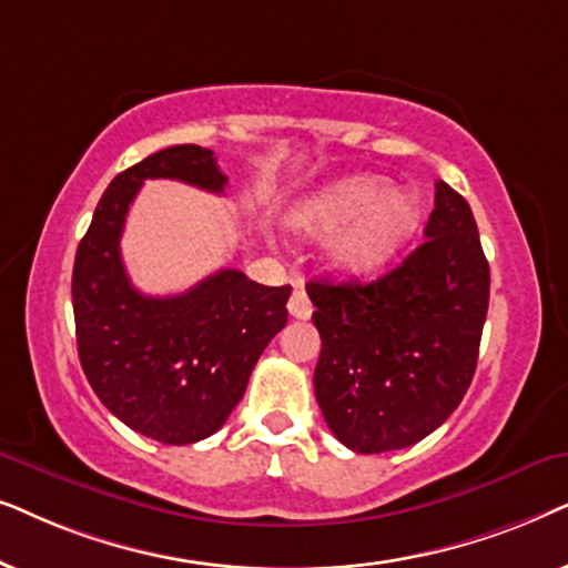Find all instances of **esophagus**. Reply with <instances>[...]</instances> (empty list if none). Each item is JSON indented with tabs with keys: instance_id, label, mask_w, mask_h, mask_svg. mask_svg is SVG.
<instances>
[{
	"instance_id": "esophagus-1",
	"label": "esophagus",
	"mask_w": 568,
	"mask_h": 568,
	"mask_svg": "<svg viewBox=\"0 0 568 568\" xmlns=\"http://www.w3.org/2000/svg\"><path fill=\"white\" fill-rule=\"evenodd\" d=\"M288 312H291V316H296V320H308L314 312L312 301H308L306 291L301 288V285H296V291H293V296L288 301Z\"/></svg>"
}]
</instances>
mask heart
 I'll return each instance as SVG.
<instances>
[{
  "label": "heart",
  "instance_id": "b5f03b06",
  "mask_svg": "<svg viewBox=\"0 0 568 568\" xmlns=\"http://www.w3.org/2000/svg\"><path fill=\"white\" fill-rule=\"evenodd\" d=\"M420 217L418 196L387 189L376 176H351L337 181L293 215V225L304 233H332L327 256L337 270L363 275L382 267L410 239Z\"/></svg>",
  "mask_w": 568,
  "mask_h": 568
}]
</instances>
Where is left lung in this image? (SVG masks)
<instances>
[{
	"label": "left lung",
	"mask_w": 568,
	"mask_h": 568,
	"mask_svg": "<svg viewBox=\"0 0 568 568\" xmlns=\"http://www.w3.org/2000/svg\"><path fill=\"white\" fill-rule=\"evenodd\" d=\"M423 236L374 283L306 285L322 337L316 403L361 455L426 438L457 410L478 366L490 270L470 205L444 181Z\"/></svg>",
	"instance_id": "left-lung-1"
}]
</instances>
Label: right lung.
Wrapping results in <instances>:
<instances>
[{"instance_id": "add662e5", "label": "right lung", "mask_w": 568, "mask_h": 568, "mask_svg": "<svg viewBox=\"0 0 568 568\" xmlns=\"http://www.w3.org/2000/svg\"><path fill=\"white\" fill-rule=\"evenodd\" d=\"M145 179L223 194L213 150L173 145L121 171L98 202L72 270L82 372L121 423L161 444L213 436L244 397L270 339L288 322L291 285L217 270L179 296H142L121 262V231Z\"/></svg>"}]
</instances>
